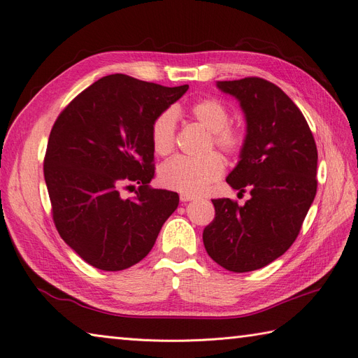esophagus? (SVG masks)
Segmentation results:
<instances>
[{"label":"esophagus","mask_w":358,"mask_h":358,"mask_svg":"<svg viewBox=\"0 0 358 358\" xmlns=\"http://www.w3.org/2000/svg\"><path fill=\"white\" fill-rule=\"evenodd\" d=\"M179 199H180V201H192V200H196L197 199V196H194V194H188V192H182L180 196H179Z\"/></svg>","instance_id":"34e87169"}]
</instances>
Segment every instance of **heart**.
<instances>
[{
  "label": "heart",
  "mask_w": 358,
  "mask_h": 358,
  "mask_svg": "<svg viewBox=\"0 0 358 358\" xmlns=\"http://www.w3.org/2000/svg\"><path fill=\"white\" fill-rule=\"evenodd\" d=\"M191 117L210 133V145L224 150L225 154H237L243 145V131L234 125H229V110L213 99L194 103L189 109ZM176 110L162 112L150 128L152 148L158 155L170 154L176 142ZM225 170V161L220 154H209L201 158L185 155L173 157L159 169L162 185L180 192L199 194L210 183L218 180Z\"/></svg>",
  "instance_id": "obj_1"
}]
</instances>
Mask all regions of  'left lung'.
Wrapping results in <instances>:
<instances>
[{
  "label": "left lung",
  "instance_id": "1",
  "mask_svg": "<svg viewBox=\"0 0 358 358\" xmlns=\"http://www.w3.org/2000/svg\"><path fill=\"white\" fill-rule=\"evenodd\" d=\"M241 103L246 136L227 183L251 199L212 200L215 220L203 243L215 263L243 273L270 264L294 243L317 194L318 152L299 107L259 78L216 82Z\"/></svg>",
  "mask_w": 358,
  "mask_h": 358
}]
</instances>
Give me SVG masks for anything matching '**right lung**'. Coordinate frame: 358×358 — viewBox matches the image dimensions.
<instances>
[{"mask_svg":"<svg viewBox=\"0 0 358 358\" xmlns=\"http://www.w3.org/2000/svg\"><path fill=\"white\" fill-rule=\"evenodd\" d=\"M188 91L110 74L94 82L52 127L45 180L62 241L86 263L117 272L152 249L178 192L154 189L150 128ZM137 182L133 199L122 189Z\"/></svg>","mask_w":358,"mask_h":358,"instance_id":"obj_1","label":"right lung"}]
</instances>
